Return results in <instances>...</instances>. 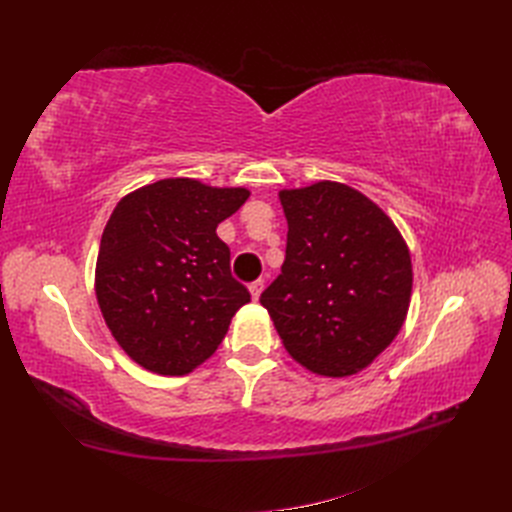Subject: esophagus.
I'll return each mask as SVG.
<instances>
[{"instance_id": "1", "label": "esophagus", "mask_w": 512, "mask_h": 512, "mask_svg": "<svg viewBox=\"0 0 512 512\" xmlns=\"http://www.w3.org/2000/svg\"><path fill=\"white\" fill-rule=\"evenodd\" d=\"M262 290H265V282H262V280H256V282H252V284H250V294H252V299H254V301H258V299H260Z\"/></svg>"}]
</instances>
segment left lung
<instances>
[{
	"label": "left lung",
	"instance_id": "left-lung-1",
	"mask_svg": "<svg viewBox=\"0 0 512 512\" xmlns=\"http://www.w3.org/2000/svg\"><path fill=\"white\" fill-rule=\"evenodd\" d=\"M286 260L262 292L294 361L346 378L391 346L412 297L410 250L374 200L337 181L280 190Z\"/></svg>",
	"mask_w": 512,
	"mask_h": 512
}]
</instances>
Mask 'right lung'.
Returning <instances> with one entry per match:
<instances>
[{"label": "right lung", "instance_id": "obj_1", "mask_svg": "<svg viewBox=\"0 0 512 512\" xmlns=\"http://www.w3.org/2000/svg\"><path fill=\"white\" fill-rule=\"evenodd\" d=\"M250 198L173 177L123 196L96 262V297L108 331L134 363L185 376L218 350L250 292L230 275L220 222Z\"/></svg>", "mask_w": 512, "mask_h": 512}]
</instances>
